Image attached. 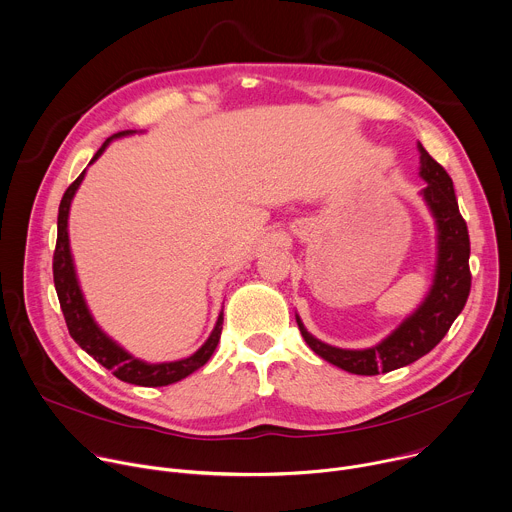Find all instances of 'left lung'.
<instances>
[{"label": "left lung", "instance_id": "8db88e82", "mask_svg": "<svg viewBox=\"0 0 512 512\" xmlns=\"http://www.w3.org/2000/svg\"><path fill=\"white\" fill-rule=\"evenodd\" d=\"M420 177L426 187L420 191L436 224V268L432 286L418 309L405 317L381 343L369 349H339L319 341L306 331L296 317L300 335L319 357L355 373L377 375L410 365L430 353L462 313L470 294V238L460 216L454 183L446 169L418 143Z\"/></svg>", "mask_w": 512, "mask_h": 512}]
</instances>
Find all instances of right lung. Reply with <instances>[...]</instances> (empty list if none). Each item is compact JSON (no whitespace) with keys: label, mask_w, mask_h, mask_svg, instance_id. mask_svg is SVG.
Here are the masks:
<instances>
[{"label":"right lung","mask_w":512,"mask_h":512,"mask_svg":"<svg viewBox=\"0 0 512 512\" xmlns=\"http://www.w3.org/2000/svg\"><path fill=\"white\" fill-rule=\"evenodd\" d=\"M135 131H123L113 137H109L102 147L94 153L90 159V165L105 153V149L121 137H129ZM86 175V169L76 177V181L66 189L62 195L60 208H58V238H56V250H54V286L58 292L60 300V309L66 319V327L70 331V337L102 367H107L113 371L115 377L121 381L141 385V387H163L171 385L175 381L185 379L193 371H197L201 365H206L208 359L214 355L220 335H222V323H224V313L218 315L216 327L210 333L208 341L203 343L193 355L179 359V361H165V363H147L135 355H131L125 347H121L115 339H111L105 331L98 327L94 317L88 311V304L84 300L76 268H74V258L70 252V238H68V216H70V206L72 199Z\"/></svg>","instance_id":"add662e5"}]
</instances>
